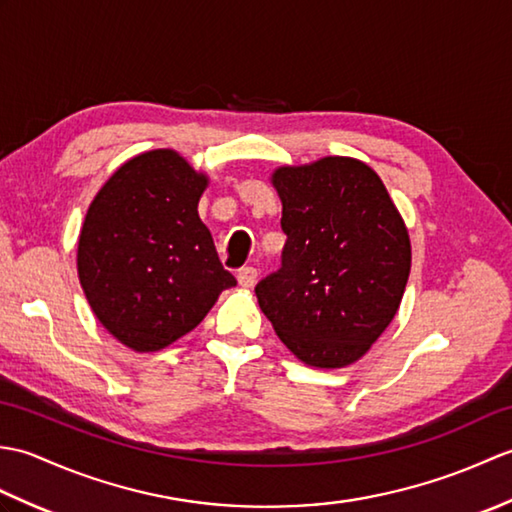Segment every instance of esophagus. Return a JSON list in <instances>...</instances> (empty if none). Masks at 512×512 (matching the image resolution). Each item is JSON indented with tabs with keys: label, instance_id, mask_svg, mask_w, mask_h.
I'll list each match as a JSON object with an SVG mask.
<instances>
[{
	"label": "esophagus",
	"instance_id": "obj_1",
	"mask_svg": "<svg viewBox=\"0 0 512 512\" xmlns=\"http://www.w3.org/2000/svg\"><path fill=\"white\" fill-rule=\"evenodd\" d=\"M237 281H239V286L253 288L255 281H257V268H253V266L239 268V270H237Z\"/></svg>",
	"mask_w": 512,
	"mask_h": 512
}]
</instances>
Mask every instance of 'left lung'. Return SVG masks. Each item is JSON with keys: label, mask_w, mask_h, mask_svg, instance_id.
Listing matches in <instances>:
<instances>
[{"label": "left lung", "mask_w": 512, "mask_h": 512, "mask_svg": "<svg viewBox=\"0 0 512 512\" xmlns=\"http://www.w3.org/2000/svg\"><path fill=\"white\" fill-rule=\"evenodd\" d=\"M281 266L255 286L288 350L312 367L358 361L394 319L411 246L385 184L363 162L330 156L281 167Z\"/></svg>", "instance_id": "left-lung-1"}]
</instances>
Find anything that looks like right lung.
Instances as JSON below:
<instances>
[{"instance_id": "right-lung-1", "label": "right lung", "mask_w": 512, "mask_h": 512, "mask_svg": "<svg viewBox=\"0 0 512 512\" xmlns=\"http://www.w3.org/2000/svg\"><path fill=\"white\" fill-rule=\"evenodd\" d=\"M206 178L176 151L136 156L96 193L79 237V279L105 330L136 352L191 332L237 279L200 217Z\"/></svg>"}]
</instances>
